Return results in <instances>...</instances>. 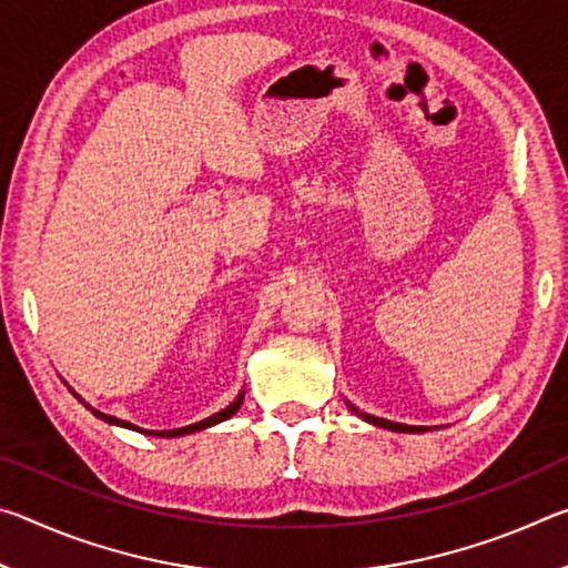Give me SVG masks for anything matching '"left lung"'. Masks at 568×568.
Here are the masks:
<instances>
[{
	"mask_svg": "<svg viewBox=\"0 0 568 568\" xmlns=\"http://www.w3.org/2000/svg\"><path fill=\"white\" fill-rule=\"evenodd\" d=\"M348 408H351L353 413H358V416H361L363 420L373 423V426H378V428H388V430H396V434H423V430H428V428H423V426H406V423H393V420H386V418L368 416V413H361L358 408L351 406V403H348Z\"/></svg>",
	"mask_w": 568,
	"mask_h": 568,
	"instance_id": "1",
	"label": "left lung"
}]
</instances>
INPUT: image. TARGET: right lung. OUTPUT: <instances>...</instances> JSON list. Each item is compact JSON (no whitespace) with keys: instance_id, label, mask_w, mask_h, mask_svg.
Returning a JSON list of instances; mask_svg holds the SVG:
<instances>
[{"instance_id":"right-lung-1","label":"right lung","mask_w":568,"mask_h":568,"mask_svg":"<svg viewBox=\"0 0 568 568\" xmlns=\"http://www.w3.org/2000/svg\"><path fill=\"white\" fill-rule=\"evenodd\" d=\"M72 393H74V390H72ZM243 396H245V390H240V393H237V398H235L233 403H230L227 408H223V410L213 413V416L205 418V420H200V423H192V426H182V428H172V430H145V428H138V426H134V423H128V420H120V418H114V416H108V413H100L98 408H92L90 403H84V400H82V398L77 396V393H74V398L80 400V403H84V408L92 410V416H98L100 420L110 423V426L130 428V430H138V434H150V436H158V438H178V436L197 434V430H205V428H210V426H215V423H223V420H227L230 416H235L237 408L243 406Z\"/></svg>"}]
</instances>
